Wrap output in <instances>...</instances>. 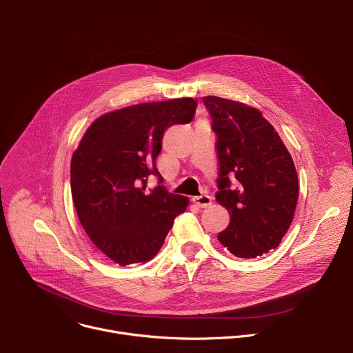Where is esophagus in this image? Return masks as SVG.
<instances>
[{
  "instance_id": "34e87169",
  "label": "esophagus",
  "mask_w": 353,
  "mask_h": 353,
  "mask_svg": "<svg viewBox=\"0 0 353 353\" xmlns=\"http://www.w3.org/2000/svg\"><path fill=\"white\" fill-rule=\"evenodd\" d=\"M192 203L199 208H207L208 205L212 204V198L207 194H203V195H198V196H192Z\"/></svg>"
}]
</instances>
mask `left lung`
Returning <instances> with one entry per match:
<instances>
[{
  "mask_svg": "<svg viewBox=\"0 0 353 353\" xmlns=\"http://www.w3.org/2000/svg\"><path fill=\"white\" fill-rule=\"evenodd\" d=\"M216 134V201L229 211L218 240L239 259L276 248L288 232L299 196L293 159L263 113L244 103L204 96Z\"/></svg>",
  "mask_w": 353,
  "mask_h": 353,
  "instance_id": "obj_1",
  "label": "left lung"
}]
</instances>
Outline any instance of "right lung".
<instances>
[{"mask_svg": "<svg viewBox=\"0 0 353 353\" xmlns=\"http://www.w3.org/2000/svg\"><path fill=\"white\" fill-rule=\"evenodd\" d=\"M192 97L139 103L96 119L71 159V192L92 243L119 265L154 259L188 198L163 185L148 191L149 176H162L157 158L165 131L192 120Z\"/></svg>", "mask_w": 353, "mask_h": 353, "instance_id": "right-lung-1", "label": "right lung"}]
</instances>
